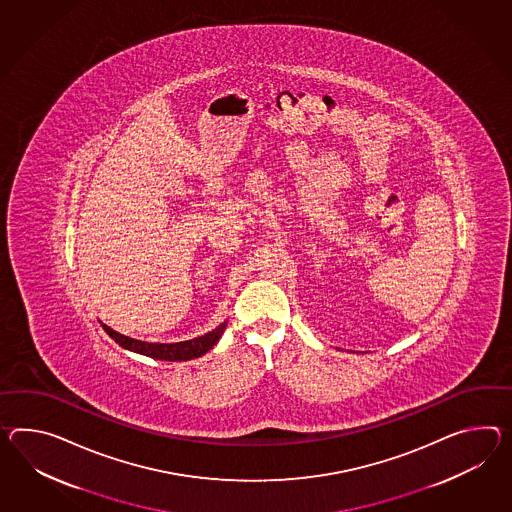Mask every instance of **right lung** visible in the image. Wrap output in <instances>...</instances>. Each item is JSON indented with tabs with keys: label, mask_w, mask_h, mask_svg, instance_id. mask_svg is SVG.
I'll list each match as a JSON object with an SVG mask.
<instances>
[{
	"label": "right lung",
	"mask_w": 512,
	"mask_h": 512,
	"mask_svg": "<svg viewBox=\"0 0 512 512\" xmlns=\"http://www.w3.org/2000/svg\"><path fill=\"white\" fill-rule=\"evenodd\" d=\"M101 327L105 329V333L113 338L116 344H120L122 348L135 351L140 355H146L157 361H190V359H198L201 355H205L209 349L216 346V342L224 335L227 320L218 325L216 329H212L209 333L201 335L192 340H183V342H174V344H159V342H144L137 338L125 337L122 333L114 331L109 325L100 322Z\"/></svg>",
	"instance_id": "add662e5"
}]
</instances>
